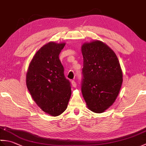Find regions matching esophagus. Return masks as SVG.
Returning <instances> with one entry per match:
<instances>
[{"mask_svg": "<svg viewBox=\"0 0 146 146\" xmlns=\"http://www.w3.org/2000/svg\"><path fill=\"white\" fill-rule=\"evenodd\" d=\"M71 85H72L73 87H76L77 84H76V83L74 81V80H72V81H71Z\"/></svg>", "mask_w": 146, "mask_h": 146, "instance_id": "1", "label": "esophagus"}]
</instances>
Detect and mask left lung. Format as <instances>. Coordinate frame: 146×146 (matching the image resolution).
<instances>
[{"mask_svg":"<svg viewBox=\"0 0 146 146\" xmlns=\"http://www.w3.org/2000/svg\"><path fill=\"white\" fill-rule=\"evenodd\" d=\"M83 57L82 92L88 108L102 113L119 95L122 71L115 53L100 41L82 45Z\"/></svg>","mask_w":146,"mask_h":146,"instance_id":"8db88e82","label":"left lung"}]
</instances>
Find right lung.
Listing matches in <instances>:
<instances>
[{"label":"right lung","mask_w":146,"mask_h":146,"mask_svg":"<svg viewBox=\"0 0 146 146\" xmlns=\"http://www.w3.org/2000/svg\"><path fill=\"white\" fill-rule=\"evenodd\" d=\"M64 42H49L37 51L26 74V85L41 109L52 116L66 109L71 94V84L65 78L59 54Z\"/></svg>","instance_id":"obj_1"}]
</instances>
